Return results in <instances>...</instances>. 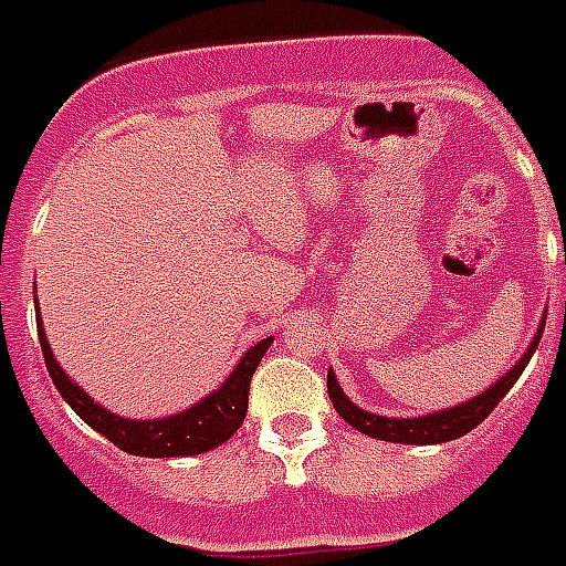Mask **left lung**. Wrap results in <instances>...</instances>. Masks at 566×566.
Returning <instances> with one entry per match:
<instances>
[{
	"instance_id": "left-lung-1",
	"label": "left lung",
	"mask_w": 566,
	"mask_h": 566,
	"mask_svg": "<svg viewBox=\"0 0 566 566\" xmlns=\"http://www.w3.org/2000/svg\"><path fill=\"white\" fill-rule=\"evenodd\" d=\"M541 337L543 328L534 334L528 352L522 355L520 364L510 369L504 379L495 381L486 394H480V397L462 402L457 409L436 411V415H423V418L411 420L369 415V411L358 409L355 402H348V397L339 390L337 379H334V373H328V397L331 402H334V409H337L339 418L346 420L348 427H355L358 432L369 436V439L399 441V444H441V441H453L460 439V436H465V432H471L483 418H490V411L495 409L501 399H504V394L516 385V379L522 376V369L528 367L531 355H534V348H537Z\"/></svg>"
}]
</instances>
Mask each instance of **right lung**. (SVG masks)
<instances>
[{"label": "right lung", "mask_w": 566, "mask_h": 566, "mask_svg": "<svg viewBox=\"0 0 566 566\" xmlns=\"http://www.w3.org/2000/svg\"><path fill=\"white\" fill-rule=\"evenodd\" d=\"M38 339H41V352H44L46 373H50L59 394L67 399V406L86 420L88 427L97 429L116 448L134 453V457H193V453H206V450L232 439L238 427L244 423V415H248L250 379H253L265 348L271 346V337L256 343L241 358V364L232 369V376L211 397L197 402L193 409L160 420H127L101 409L86 390L76 388L74 381L62 373L53 352H50L44 331H41V316H38Z\"/></svg>", "instance_id": "add662e5"}]
</instances>
